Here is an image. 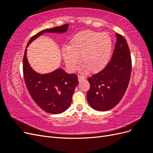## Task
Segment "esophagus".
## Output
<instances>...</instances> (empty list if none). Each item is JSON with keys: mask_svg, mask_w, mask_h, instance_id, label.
I'll list each match as a JSON object with an SVG mask.
<instances>
[{"mask_svg": "<svg viewBox=\"0 0 153 153\" xmlns=\"http://www.w3.org/2000/svg\"><path fill=\"white\" fill-rule=\"evenodd\" d=\"M78 81L79 82H80V81H82V80H85V77H84V76H78Z\"/></svg>", "mask_w": 153, "mask_h": 153, "instance_id": "esophagus-1", "label": "esophagus"}]
</instances>
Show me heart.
I'll return each instance as SVG.
<instances>
[{"instance_id":"heart-1","label":"heart","mask_w":153,"mask_h":153,"mask_svg":"<svg viewBox=\"0 0 153 153\" xmlns=\"http://www.w3.org/2000/svg\"><path fill=\"white\" fill-rule=\"evenodd\" d=\"M112 50V39L107 33L85 30L74 36L68 47L62 48V55L71 71L75 70L80 57L83 64L82 71L97 73L102 70L109 62Z\"/></svg>"}]
</instances>
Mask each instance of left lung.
<instances>
[{"label": "left lung", "mask_w": 153, "mask_h": 153, "mask_svg": "<svg viewBox=\"0 0 153 153\" xmlns=\"http://www.w3.org/2000/svg\"><path fill=\"white\" fill-rule=\"evenodd\" d=\"M116 43L107 65L88 78L90 89L87 99L91 107L100 112L114 108L121 100L129 84L131 71L130 52L126 40L116 34Z\"/></svg>", "instance_id": "8db88e82"}]
</instances>
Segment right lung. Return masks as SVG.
I'll list each match as a JSON object with an SVG mask.
<instances>
[{"label": "right lung", "mask_w": 153, "mask_h": 153, "mask_svg": "<svg viewBox=\"0 0 153 153\" xmlns=\"http://www.w3.org/2000/svg\"><path fill=\"white\" fill-rule=\"evenodd\" d=\"M69 25L43 30L32 36L27 45L23 59V72L30 96L39 107L50 114H59L66 111L71 105L72 96L78 81L75 74H68L62 69L45 74L35 71L27 57V48L30 44L44 33H66Z\"/></svg>", "instance_id": "right-lung-1"}]
</instances>
